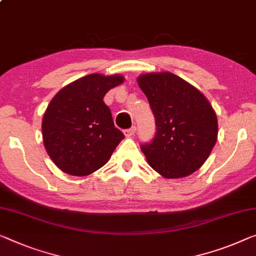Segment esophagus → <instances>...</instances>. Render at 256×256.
<instances>
[{
  "instance_id": "obj_1",
  "label": "esophagus",
  "mask_w": 256,
  "mask_h": 256,
  "mask_svg": "<svg viewBox=\"0 0 256 256\" xmlns=\"http://www.w3.org/2000/svg\"><path fill=\"white\" fill-rule=\"evenodd\" d=\"M136 126H132V128H126L124 131V134H125V136H128V138H131V136H134V133H136Z\"/></svg>"
}]
</instances>
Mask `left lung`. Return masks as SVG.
I'll return each instance as SVG.
<instances>
[{
	"label": "left lung",
	"instance_id": "left-lung-1",
	"mask_svg": "<svg viewBox=\"0 0 256 256\" xmlns=\"http://www.w3.org/2000/svg\"><path fill=\"white\" fill-rule=\"evenodd\" d=\"M155 117L156 132L141 150L150 166L166 178L193 174L208 158L217 140V118L196 87L170 72L138 78Z\"/></svg>",
	"mask_w": 256,
	"mask_h": 256
}]
</instances>
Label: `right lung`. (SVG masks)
I'll list each match as a JSON object with an SVG mask.
<instances>
[{"instance_id":"right-lung-1","label":"right lung","mask_w":256,"mask_h":256,"mask_svg":"<svg viewBox=\"0 0 256 256\" xmlns=\"http://www.w3.org/2000/svg\"><path fill=\"white\" fill-rule=\"evenodd\" d=\"M120 74H93L64 87L42 120V138L55 164L72 176H87L104 166L124 139L104 98L123 82Z\"/></svg>"}]
</instances>
